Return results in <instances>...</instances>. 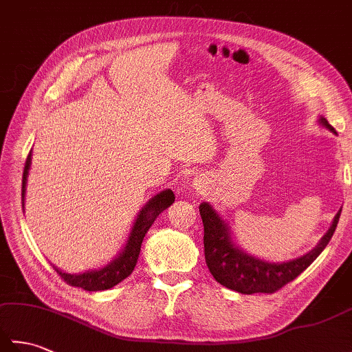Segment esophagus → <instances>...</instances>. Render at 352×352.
<instances>
[{"label": "esophagus", "mask_w": 352, "mask_h": 352, "mask_svg": "<svg viewBox=\"0 0 352 352\" xmlns=\"http://www.w3.org/2000/svg\"><path fill=\"white\" fill-rule=\"evenodd\" d=\"M193 189H195L198 193H206L207 190V180L206 177H197L195 180H193Z\"/></svg>", "instance_id": "obj_1"}]
</instances>
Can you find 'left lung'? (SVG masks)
I'll list each match as a JSON object with an SVG mask.
<instances>
[{"label":"left lung","mask_w":352,"mask_h":352,"mask_svg":"<svg viewBox=\"0 0 352 352\" xmlns=\"http://www.w3.org/2000/svg\"><path fill=\"white\" fill-rule=\"evenodd\" d=\"M319 124L338 134L325 118L320 116ZM340 212L342 208L334 216L331 227L311 251L284 263H267L243 252L234 245L227 223L210 204L203 203L199 206V214L204 223V256L208 271L219 284L239 294H274L304 272L325 250L338 227Z\"/></svg>","instance_id":"8db88e82"}]
</instances>
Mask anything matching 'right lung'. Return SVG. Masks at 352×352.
Returning a JSON list of instances; mask_svg holds the SVG:
<instances>
[{
    "mask_svg": "<svg viewBox=\"0 0 352 352\" xmlns=\"http://www.w3.org/2000/svg\"><path fill=\"white\" fill-rule=\"evenodd\" d=\"M30 164H32V151L28 153L24 174H22V208H24L25 184H27ZM174 201H175V195L170 189L157 193L154 198L149 199L146 206L142 208L140 213L138 214L136 222H134L131 233L129 236V241H126V245L124 246L122 252L119 254L113 261H110L107 266H104L101 269H95V271H87L83 274H66L60 271V269H57L56 266L52 267H54V271L60 275L66 283L71 284L74 287H81L89 292L111 289L122 280H125L126 276L134 271V266H136L138 258H139L142 241H144L146 231L153 226V222L155 221L157 216H159L163 210H166Z\"/></svg>",
    "mask_w": 352,
    "mask_h": 352,
    "instance_id": "right-lung-1",
    "label": "right lung"
}]
</instances>
